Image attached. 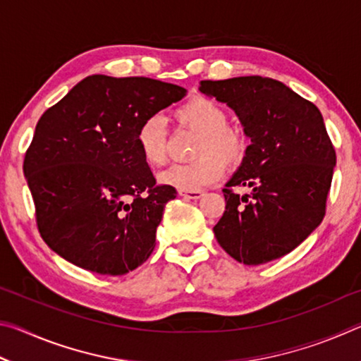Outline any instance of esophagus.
I'll use <instances>...</instances> for the list:
<instances>
[{
	"instance_id": "1",
	"label": "esophagus",
	"mask_w": 361,
	"mask_h": 361,
	"mask_svg": "<svg viewBox=\"0 0 361 361\" xmlns=\"http://www.w3.org/2000/svg\"><path fill=\"white\" fill-rule=\"evenodd\" d=\"M180 195L185 199H191V200H197L204 195L202 191H180Z\"/></svg>"
}]
</instances>
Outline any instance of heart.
<instances>
[{"label":"heart","instance_id":"heart-1","mask_svg":"<svg viewBox=\"0 0 361 361\" xmlns=\"http://www.w3.org/2000/svg\"><path fill=\"white\" fill-rule=\"evenodd\" d=\"M180 124L200 133L194 162L175 164L159 175V181L180 191H199L223 175V167H235L247 151L242 132L228 126V111L209 97H194L175 109ZM135 143L140 156L151 167L166 162L167 130L161 116H149L138 126Z\"/></svg>","mask_w":361,"mask_h":361}]
</instances>
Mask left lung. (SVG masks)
Listing matches in <instances>:
<instances>
[{"instance_id":"left-lung-1","label":"left lung","mask_w":361,"mask_h":361,"mask_svg":"<svg viewBox=\"0 0 361 361\" xmlns=\"http://www.w3.org/2000/svg\"><path fill=\"white\" fill-rule=\"evenodd\" d=\"M200 92L226 103L250 138L240 167L226 183V210L213 228L235 261L258 266L282 258L319 228L336 152L314 103L271 78L200 81ZM245 185L239 196L231 187Z\"/></svg>"}]
</instances>
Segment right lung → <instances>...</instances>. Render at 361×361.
Here are the masks:
<instances>
[{"instance_id":"right-lung-1","label":"right lung","mask_w":361,"mask_h":361,"mask_svg":"<svg viewBox=\"0 0 361 361\" xmlns=\"http://www.w3.org/2000/svg\"><path fill=\"white\" fill-rule=\"evenodd\" d=\"M185 95L151 78L92 75L41 116L23 173L49 248L102 276H124L149 258L176 189L156 186L135 135Z\"/></svg>"}]
</instances>
